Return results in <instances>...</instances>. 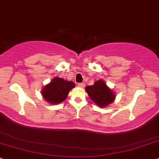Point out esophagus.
Listing matches in <instances>:
<instances>
[{"instance_id": "obj_1", "label": "esophagus", "mask_w": 159, "mask_h": 159, "mask_svg": "<svg viewBox=\"0 0 159 159\" xmlns=\"http://www.w3.org/2000/svg\"><path fill=\"white\" fill-rule=\"evenodd\" d=\"M77 85L78 86H79V87H81V88H84V87H85V84H84V83H78L77 84Z\"/></svg>"}]
</instances>
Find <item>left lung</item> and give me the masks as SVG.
Wrapping results in <instances>:
<instances>
[{
  "label": "left lung",
  "instance_id": "8db88e82",
  "mask_svg": "<svg viewBox=\"0 0 159 159\" xmlns=\"http://www.w3.org/2000/svg\"><path fill=\"white\" fill-rule=\"evenodd\" d=\"M85 91L91 100L100 107H107L116 99L115 92L110 89L103 80H97L93 85L86 86Z\"/></svg>",
  "mask_w": 159,
  "mask_h": 159
}]
</instances>
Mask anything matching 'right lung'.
Returning <instances> with one entry per match:
<instances>
[{
	"mask_svg": "<svg viewBox=\"0 0 159 159\" xmlns=\"http://www.w3.org/2000/svg\"><path fill=\"white\" fill-rule=\"evenodd\" d=\"M74 87L75 84L74 82L55 76L49 83L43 86L41 95L47 102L51 105H57L66 100L68 93Z\"/></svg>",
	"mask_w": 159,
	"mask_h": 159,
	"instance_id": "right-lung-1",
	"label": "right lung"
}]
</instances>
